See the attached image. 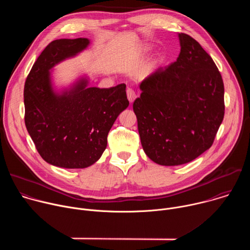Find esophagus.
I'll use <instances>...</instances> for the list:
<instances>
[{
	"instance_id": "34e87169",
	"label": "esophagus",
	"mask_w": 250,
	"mask_h": 250,
	"mask_svg": "<svg viewBox=\"0 0 250 250\" xmlns=\"http://www.w3.org/2000/svg\"><path fill=\"white\" fill-rule=\"evenodd\" d=\"M126 96H127V99H128V101H129L130 103H133V101L136 99V94H135V92H134L132 89H130V88H127V90H126Z\"/></svg>"
}]
</instances>
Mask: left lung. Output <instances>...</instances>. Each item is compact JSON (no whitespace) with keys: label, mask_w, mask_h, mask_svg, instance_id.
Wrapping results in <instances>:
<instances>
[{"label":"left lung","mask_w":250,"mask_h":250,"mask_svg":"<svg viewBox=\"0 0 250 250\" xmlns=\"http://www.w3.org/2000/svg\"><path fill=\"white\" fill-rule=\"evenodd\" d=\"M180 54L139 85L133 102L142 148L164 166L191 162L213 142L225 116V88L211 57L186 33Z\"/></svg>","instance_id":"8db88e82"}]
</instances>
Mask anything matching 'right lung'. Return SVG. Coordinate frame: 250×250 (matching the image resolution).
I'll return each mask as SVG.
<instances>
[{
	"instance_id": "obj_1",
	"label": "right lung",
	"mask_w": 250,
	"mask_h": 250,
	"mask_svg": "<svg viewBox=\"0 0 250 250\" xmlns=\"http://www.w3.org/2000/svg\"><path fill=\"white\" fill-rule=\"evenodd\" d=\"M90 44L88 39L56 40L33 64L23 91L24 123L41 156L61 168L93 165L106 147V137L119 115L128 106L125 84L109 89L89 87L81 77L56 91L52 68Z\"/></svg>"
}]
</instances>
